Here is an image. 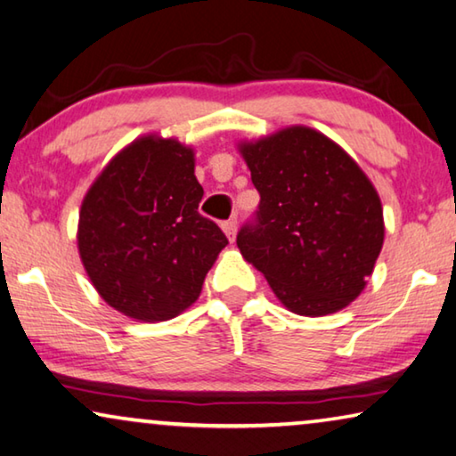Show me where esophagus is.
I'll use <instances>...</instances> for the list:
<instances>
[{
    "label": "esophagus",
    "mask_w": 456,
    "mask_h": 456,
    "mask_svg": "<svg viewBox=\"0 0 456 456\" xmlns=\"http://www.w3.org/2000/svg\"><path fill=\"white\" fill-rule=\"evenodd\" d=\"M221 227H223V231H225V235L229 237V241H233L235 235H237V221L235 219H229V221L223 223Z\"/></svg>",
    "instance_id": "1"
}]
</instances>
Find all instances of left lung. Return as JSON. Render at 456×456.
<instances>
[{
	"mask_svg": "<svg viewBox=\"0 0 456 456\" xmlns=\"http://www.w3.org/2000/svg\"><path fill=\"white\" fill-rule=\"evenodd\" d=\"M260 192L237 248L284 307L328 315L362 293L383 248V208L354 159L307 126L243 142Z\"/></svg>",
	"mask_w": 456,
	"mask_h": 456,
	"instance_id": "obj_1",
	"label": "left lung"
}]
</instances>
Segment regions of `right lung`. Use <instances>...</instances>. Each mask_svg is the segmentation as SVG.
<instances>
[{
	"instance_id": "obj_1",
	"label": "right lung",
	"mask_w": 456,
	"mask_h": 456,
	"mask_svg": "<svg viewBox=\"0 0 456 456\" xmlns=\"http://www.w3.org/2000/svg\"><path fill=\"white\" fill-rule=\"evenodd\" d=\"M194 153L174 139L142 137L87 190L77 246L100 297L139 322H166L200 295L227 237L199 213Z\"/></svg>"
}]
</instances>
